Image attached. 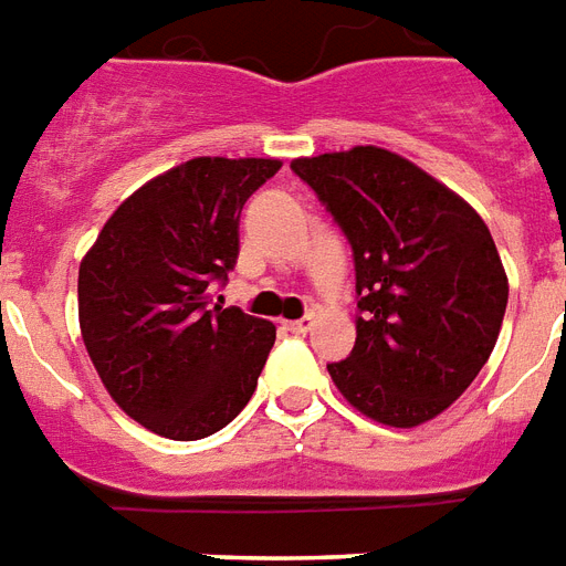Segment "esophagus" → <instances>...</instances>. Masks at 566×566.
Wrapping results in <instances>:
<instances>
[{
  "instance_id": "1",
  "label": "esophagus",
  "mask_w": 566,
  "mask_h": 566,
  "mask_svg": "<svg viewBox=\"0 0 566 566\" xmlns=\"http://www.w3.org/2000/svg\"><path fill=\"white\" fill-rule=\"evenodd\" d=\"M312 324H315L312 315H304V318H297V321H286V329L289 333H297V336H301V333H310Z\"/></svg>"
}]
</instances>
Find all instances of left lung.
I'll return each mask as SVG.
<instances>
[{
    "mask_svg": "<svg viewBox=\"0 0 566 566\" xmlns=\"http://www.w3.org/2000/svg\"><path fill=\"white\" fill-rule=\"evenodd\" d=\"M350 242L356 345L329 361L361 415L418 427L462 397L503 327L509 280L479 212L386 148L292 160Z\"/></svg>",
    "mask_w": 566,
    "mask_h": 566,
    "instance_id": "1",
    "label": "left lung"
}]
</instances>
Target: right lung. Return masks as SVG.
<instances>
[{"mask_svg":"<svg viewBox=\"0 0 566 566\" xmlns=\"http://www.w3.org/2000/svg\"><path fill=\"white\" fill-rule=\"evenodd\" d=\"M280 160L196 157L122 201L78 269V318L104 388L171 441L228 427L254 395L274 324L212 306L239 256V212Z\"/></svg>","mask_w":566,"mask_h":566,"instance_id":"right-lung-1","label":"right lung"}]
</instances>
